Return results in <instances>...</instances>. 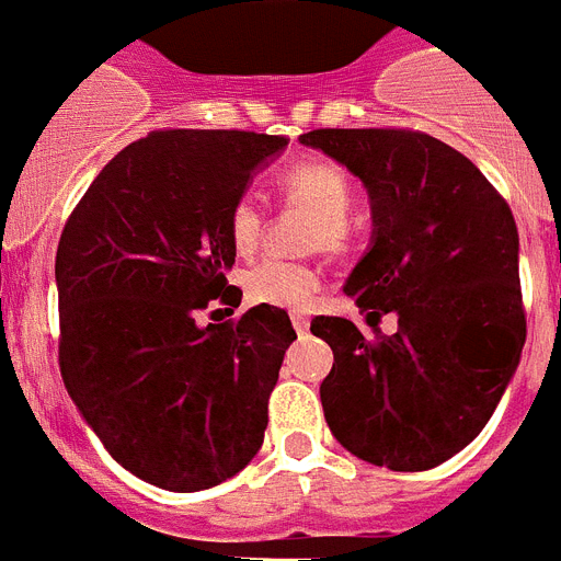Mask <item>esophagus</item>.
Segmentation results:
<instances>
[{"instance_id":"34e87169","label":"esophagus","mask_w":561,"mask_h":561,"mask_svg":"<svg viewBox=\"0 0 561 561\" xmlns=\"http://www.w3.org/2000/svg\"><path fill=\"white\" fill-rule=\"evenodd\" d=\"M293 327H295V333L304 335L309 330V318L301 316V312H293Z\"/></svg>"}]
</instances>
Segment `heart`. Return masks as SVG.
Masks as SVG:
<instances>
[{
    "label": "heart",
    "mask_w": 561,
    "mask_h": 561,
    "mask_svg": "<svg viewBox=\"0 0 561 561\" xmlns=\"http://www.w3.org/2000/svg\"><path fill=\"white\" fill-rule=\"evenodd\" d=\"M277 191L289 208L312 214V226L307 231L309 249H321L327 254L351 252L353 228L351 203L353 182L339 164L324 159L295 161L277 176ZM266 234V214L254 196H240L228 208V240L240 257H252ZM321 286L318 268L295 260L268 257L249 268L243 275L245 298L252 304L277 309H304L312 304Z\"/></svg>",
    "instance_id": "heart-1"
}]
</instances>
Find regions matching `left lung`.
Returning a JSON list of instances; mask_svg holds the SVG:
<instances>
[{
	"mask_svg": "<svg viewBox=\"0 0 561 561\" xmlns=\"http://www.w3.org/2000/svg\"><path fill=\"white\" fill-rule=\"evenodd\" d=\"M298 141L362 179L374 210V240L344 293L376 339L347 318L309 324L333 351L327 425L367 463L440 466L490 423L522 358L513 210L472 161L425 133L312 129ZM382 314L398 318L397 334L381 335Z\"/></svg>",
	"mask_w": 561,
	"mask_h": 561,
	"instance_id": "8db88e82",
	"label": "left lung"
}]
</instances>
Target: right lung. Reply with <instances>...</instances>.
Here are the masks:
<instances>
[{
  "mask_svg": "<svg viewBox=\"0 0 561 561\" xmlns=\"http://www.w3.org/2000/svg\"><path fill=\"white\" fill-rule=\"evenodd\" d=\"M289 145L245 129H156L124 147L57 245L60 374L103 449L170 492L228 481L263 446L268 393L298 339L284 309L196 324L228 286V208Z\"/></svg>",
  "mask_w": 561,
  "mask_h": 561,
  "instance_id": "add662e5",
  "label": "right lung"
}]
</instances>
